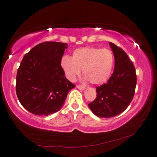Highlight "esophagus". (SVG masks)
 <instances>
[{"mask_svg": "<svg viewBox=\"0 0 157 157\" xmlns=\"http://www.w3.org/2000/svg\"><path fill=\"white\" fill-rule=\"evenodd\" d=\"M76 88L78 90H84L86 89V87L83 86H77Z\"/></svg>", "mask_w": 157, "mask_h": 157, "instance_id": "34e87169", "label": "esophagus"}]
</instances>
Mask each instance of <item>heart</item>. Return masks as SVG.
<instances>
[{"label": "heart", "instance_id": "obj_1", "mask_svg": "<svg viewBox=\"0 0 157 157\" xmlns=\"http://www.w3.org/2000/svg\"><path fill=\"white\" fill-rule=\"evenodd\" d=\"M114 56L107 48L83 47L74 50L72 57L64 56L60 65L68 80L74 81L81 72L84 81L94 85L106 82L111 74Z\"/></svg>", "mask_w": 157, "mask_h": 157}]
</instances>
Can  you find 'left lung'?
<instances>
[{"instance_id": "left-lung-1", "label": "left lung", "mask_w": 157, "mask_h": 157, "mask_svg": "<svg viewBox=\"0 0 157 157\" xmlns=\"http://www.w3.org/2000/svg\"><path fill=\"white\" fill-rule=\"evenodd\" d=\"M115 58L114 71L107 83L97 87V97L88 104L99 117H112L122 113L134 95L136 74L133 64L122 48L109 42Z\"/></svg>"}]
</instances>
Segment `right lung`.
Returning <instances> with one entry per match:
<instances>
[{
  "mask_svg": "<svg viewBox=\"0 0 157 157\" xmlns=\"http://www.w3.org/2000/svg\"><path fill=\"white\" fill-rule=\"evenodd\" d=\"M67 48V43L43 42L23 58L17 71L16 92L21 104L31 113L47 116L58 112L75 87L60 65Z\"/></svg>",
  "mask_w": 157,
  "mask_h": 157,
  "instance_id": "obj_1",
  "label": "right lung"
}]
</instances>
